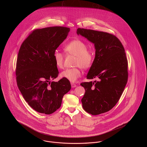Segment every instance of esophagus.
<instances>
[{"mask_svg": "<svg viewBox=\"0 0 147 147\" xmlns=\"http://www.w3.org/2000/svg\"><path fill=\"white\" fill-rule=\"evenodd\" d=\"M71 88H76L77 86V85L74 83H71Z\"/></svg>", "mask_w": 147, "mask_h": 147, "instance_id": "1", "label": "esophagus"}]
</instances>
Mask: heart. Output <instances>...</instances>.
I'll return each instance as SVG.
<instances>
[{"label":"heart","instance_id":"heart-1","mask_svg":"<svg viewBox=\"0 0 147 147\" xmlns=\"http://www.w3.org/2000/svg\"><path fill=\"white\" fill-rule=\"evenodd\" d=\"M64 50L67 55L76 56L74 66L77 67L63 70L60 76L71 82H75L82 75L81 68L83 69H88L91 67L94 60V53L91 49H87V45L85 42L78 39L66 44ZM53 57L56 66L58 68H63L64 55L56 50Z\"/></svg>","mask_w":147,"mask_h":147}]
</instances>
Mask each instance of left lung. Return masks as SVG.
<instances>
[{"label":"left lung","instance_id":"obj_1","mask_svg":"<svg viewBox=\"0 0 147 147\" xmlns=\"http://www.w3.org/2000/svg\"><path fill=\"white\" fill-rule=\"evenodd\" d=\"M82 35L93 43L95 57L87 79L98 81L83 82L85 92L82 99L86 112L98 115L110 111L121 98L128 80V61L125 49L115 35L102 31L78 28Z\"/></svg>","mask_w":147,"mask_h":147}]
</instances>
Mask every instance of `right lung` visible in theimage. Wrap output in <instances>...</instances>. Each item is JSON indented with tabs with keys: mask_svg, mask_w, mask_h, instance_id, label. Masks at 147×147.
Returning <instances> with one entry per match:
<instances>
[{
	"mask_svg": "<svg viewBox=\"0 0 147 147\" xmlns=\"http://www.w3.org/2000/svg\"><path fill=\"white\" fill-rule=\"evenodd\" d=\"M70 28L53 26L34 30L21 44L16 67L19 90L34 110L46 115L61 106L64 94L71 89L68 79L51 82L59 71L54 52L67 38Z\"/></svg>",
	"mask_w": 147,
	"mask_h": 147,
	"instance_id": "add662e5",
	"label": "right lung"
}]
</instances>
